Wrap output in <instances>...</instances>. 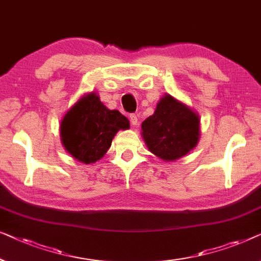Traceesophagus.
<instances>
[{"label": "esophagus", "instance_id": "34e87169", "mask_svg": "<svg viewBox=\"0 0 261 261\" xmlns=\"http://www.w3.org/2000/svg\"><path fill=\"white\" fill-rule=\"evenodd\" d=\"M130 122L134 126H137L138 125V118L136 115H130Z\"/></svg>", "mask_w": 261, "mask_h": 261}]
</instances>
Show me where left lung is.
Here are the masks:
<instances>
[{"mask_svg": "<svg viewBox=\"0 0 261 261\" xmlns=\"http://www.w3.org/2000/svg\"><path fill=\"white\" fill-rule=\"evenodd\" d=\"M142 137L150 151L161 160H178L199 142L200 118L188 106L166 94L153 115L142 123Z\"/></svg>", "mask_w": 261, "mask_h": 261, "instance_id": "left-lung-1", "label": "left lung"}]
</instances>
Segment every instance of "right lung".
I'll return each mask as SVG.
<instances>
[{
  "instance_id": "add662e5",
  "label": "right lung",
  "mask_w": 261,
  "mask_h": 261,
  "mask_svg": "<svg viewBox=\"0 0 261 261\" xmlns=\"http://www.w3.org/2000/svg\"><path fill=\"white\" fill-rule=\"evenodd\" d=\"M129 127L125 116L118 110H109L92 92L65 115L60 125L61 143L79 162L94 163L105 155L117 132Z\"/></svg>"
}]
</instances>
